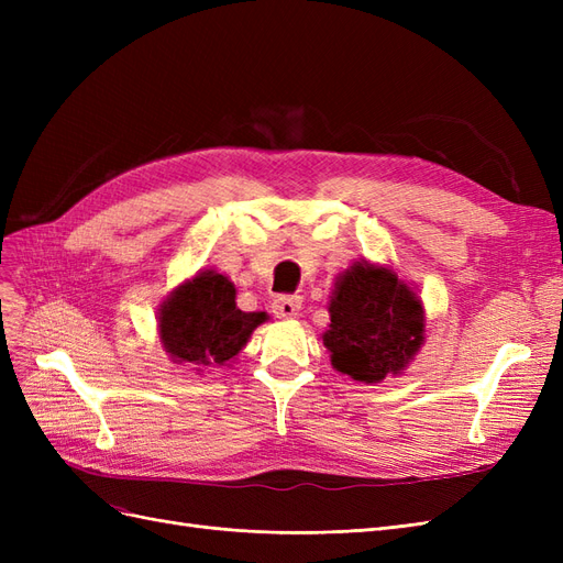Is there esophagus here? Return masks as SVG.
<instances>
[{
	"mask_svg": "<svg viewBox=\"0 0 563 563\" xmlns=\"http://www.w3.org/2000/svg\"><path fill=\"white\" fill-rule=\"evenodd\" d=\"M300 298L298 296H279L275 302H272V312L279 319H296L300 312Z\"/></svg>",
	"mask_w": 563,
	"mask_h": 563,
	"instance_id": "obj_1",
	"label": "esophagus"
}]
</instances>
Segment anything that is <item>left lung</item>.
<instances>
[{
	"label": "left lung",
	"instance_id": "left-lung-1",
	"mask_svg": "<svg viewBox=\"0 0 563 563\" xmlns=\"http://www.w3.org/2000/svg\"><path fill=\"white\" fill-rule=\"evenodd\" d=\"M329 314L323 347L331 366L356 383L401 376L424 343L422 300L389 265L356 261L340 272Z\"/></svg>",
	"mask_w": 563,
	"mask_h": 563
}]
</instances>
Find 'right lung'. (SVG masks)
Wrapping results in <instances>:
<instances>
[{"label": "right lung", "instance_id": "add662e5", "mask_svg": "<svg viewBox=\"0 0 563 563\" xmlns=\"http://www.w3.org/2000/svg\"><path fill=\"white\" fill-rule=\"evenodd\" d=\"M267 319V312L236 308V288L225 275L199 269L159 305L157 333L174 364L190 366L201 376L207 368L236 360L251 333Z\"/></svg>", "mask_w": 563, "mask_h": 563}]
</instances>
